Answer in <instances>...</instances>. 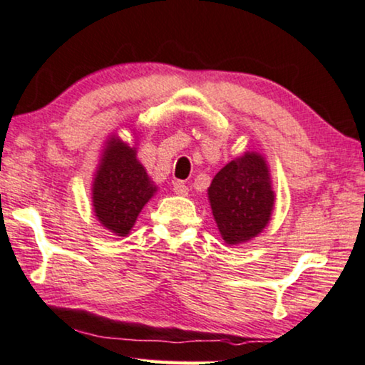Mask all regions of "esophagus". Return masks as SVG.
Masks as SVG:
<instances>
[{
  "mask_svg": "<svg viewBox=\"0 0 365 365\" xmlns=\"http://www.w3.org/2000/svg\"><path fill=\"white\" fill-rule=\"evenodd\" d=\"M173 192L177 193V195H187L188 187L183 182H180V180H177V182H173Z\"/></svg>",
  "mask_w": 365,
  "mask_h": 365,
  "instance_id": "esophagus-1",
  "label": "esophagus"
}]
</instances>
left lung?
<instances>
[{
    "mask_svg": "<svg viewBox=\"0 0 365 365\" xmlns=\"http://www.w3.org/2000/svg\"><path fill=\"white\" fill-rule=\"evenodd\" d=\"M208 200L218 232L228 245L249 242L267 227L275 193L265 158L247 152L213 177Z\"/></svg>",
    "mask_w": 365,
    "mask_h": 365,
    "instance_id": "1",
    "label": "left lung"
}]
</instances>
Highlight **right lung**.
Returning a JSON list of instances; mask_svg holds the SVG:
<instances>
[{"instance_id": "add662e5", "label": "right lung", "mask_w": 365, "mask_h": 365, "mask_svg": "<svg viewBox=\"0 0 365 365\" xmlns=\"http://www.w3.org/2000/svg\"><path fill=\"white\" fill-rule=\"evenodd\" d=\"M93 210L98 222L118 237H126L157 187L137 158V150L111 137L93 180Z\"/></svg>"}]
</instances>
